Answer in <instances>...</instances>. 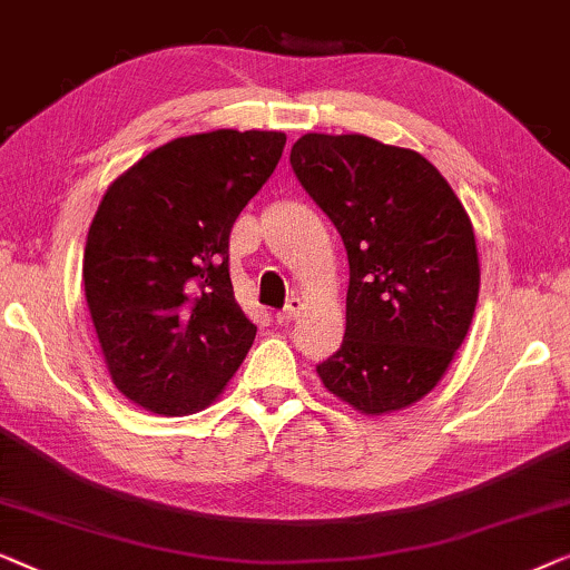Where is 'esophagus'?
I'll return each mask as SVG.
<instances>
[{"label": "esophagus", "mask_w": 570, "mask_h": 570, "mask_svg": "<svg viewBox=\"0 0 570 570\" xmlns=\"http://www.w3.org/2000/svg\"><path fill=\"white\" fill-rule=\"evenodd\" d=\"M299 307H302L299 299H296V296H292V299H288V302L284 304V309L278 312L276 320H278V323H282V325H288L296 315H299Z\"/></svg>", "instance_id": "obj_1"}]
</instances>
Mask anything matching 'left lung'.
Here are the masks:
<instances>
[{
    "mask_svg": "<svg viewBox=\"0 0 570 570\" xmlns=\"http://www.w3.org/2000/svg\"><path fill=\"white\" fill-rule=\"evenodd\" d=\"M292 170L348 253L346 335L317 364L335 397L366 415L436 387L475 315L470 216L419 151L362 134H304Z\"/></svg>",
    "mask_w": 570,
    "mask_h": 570,
    "instance_id": "8db88e82",
    "label": "left lung"
}]
</instances>
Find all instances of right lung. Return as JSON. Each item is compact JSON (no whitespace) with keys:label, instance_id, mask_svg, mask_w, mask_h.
<instances>
[{"label":"right lung","instance_id":"1","mask_svg":"<svg viewBox=\"0 0 570 570\" xmlns=\"http://www.w3.org/2000/svg\"><path fill=\"white\" fill-rule=\"evenodd\" d=\"M282 131L180 136L126 170L90 224L85 296L114 384L159 415L202 411L250 351L229 232L282 159Z\"/></svg>","mask_w":570,"mask_h":570}]
</instances>
